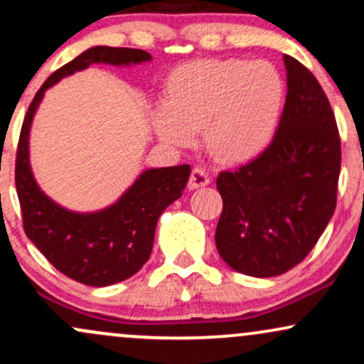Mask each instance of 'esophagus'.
I'll return each mask as SVG.
<instances>
[{"mask_svg":"<svg viewBox=\"0 0 364 364\" xmlns=\"http://www.w3.org/2000/svg\"><path fill=\"white\" fill-rule=\"evenodd\" d=\"M208 183H210V176H208L207 171L202 169V168H195L190 174V181H188V186H190V190H196V188L207 186Z\"/></svg>","mask_w":364,"mask_h":364,"instance_id":"1","label":"esophagus"}]
</instances>
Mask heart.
<instances>
[{
	"label": "heart",
	"instance_id": "heart-1",
	"mask_svg": "<svg viewBox=\"0 0 364 364\" xmlns=\"http://www.w3.org/2000/svg\"><path fill=\"white\" fill-rule=\"evenodd\" d=\"M282 77L270 63L240 58L195 60L171 70L164 104L150 114L166 144L188 147L202 132L215 161L237 166L265 152L284 107Z\"/></svg>",
	"mask_w": 364,
	"mask_h": 364
}]
</instances>
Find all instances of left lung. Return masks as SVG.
I'll use <instances>...</instances> for the list:
<instances>
[{"label":"left lung","instance_id":"obj_1","mask_svg":"<svg viewBox=\"0 0 364 364\" xmlns=\"http://www.w3.org/2000/svg\"><path fill=\"white\" fill-rule=\"evenodd\" d=\"M284 66L287 95L272 144L217 178L224 203L217 252L252 277H275L303 262L337 202L341 139L332 107L306 66L287 54Z\"/></svg>","mask_w":364,"mask_h":364}]
</instances>
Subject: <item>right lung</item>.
Here are the masks:
<instances>
[{"label": "right lung", "instance_id": "right-lung-1", "mask_svg": "<svg viewBox=\"0 0 364 364\" xmlns=\"http://www.w3.org/2000/svg\"><path fill=\"white\" fill-rule=\"evenodd\" d=\"M152 61L141 49L94 46L56 70L28 106L18 150L15 185L22 207L23 229L41 253L73 281L104 287L127 281L149 260L159 217L185 190L191 168H150L111 205L77 212L60 205L37 185L31 166V128L46 90L90 65L132 66Z\"/></svg>", "mask_w": 364, "mask_h": 364}]
</instances>
